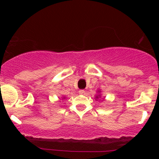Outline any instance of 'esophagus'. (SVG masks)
<instances>
[{"label":"esophagus","instance_id":"obj_1","mask_svg":"<svg viewBox=\"0 0 159 159\" xmlns=\"http://www.w3.org/2000/svg\"><path fill=\"white\" fill-rule=\"evenodd\" d=\"M84 93H85L84 90H80V91H79V94H84Z\"/></svg>","mask_w":159,"mask_h":159}]
</instances>
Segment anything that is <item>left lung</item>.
Here are the masks:
<instances>
[{"mask_svg":"<svg viewBox=\"0 0 159 159\" xmlns=\"http://www.w3.org/2000/svg\"><path fill=\"white\" fill-rule=\"evenodd\" d=\"M98 98V97H96V98Z\"/></svg>","mask_w":159,"mask_h":159,"instance_id":"obj_1","label":"left lung"}]
</instances>
